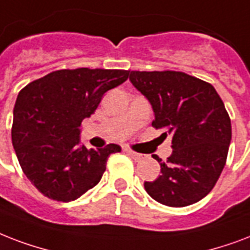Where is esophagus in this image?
Here are the masks:
<instances>
[{"instance_id":"esophagus-1","label":"esophagus","mask_w":250,"mask_h":250,"mask_svg":"<svg viewBox=\"0 0 250 250\" xmlns=\"http://www.w3.org/2000/svg\"><path fill=\"white\" fill-rule=\"evenodd\" d=\"M125 151H126L127 154H129V155H130L134 160H142L143 159L142 154H138V152L133 151V150H125Z\"/></svg>"}]
</instances>
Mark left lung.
Returning a JSON list of instances; mask_svg holds the SVG:
<instances>
[{
    "label": "left lung",
    "instance_id": "obj_1",
    "mask_svg": "<svg viewBox=\"0 0 250 250\" xmlns=\"http://www.w3.org/2000/svg\"><path fill=\"white\" fill-rule=\"evenodd\" d=\"M130 82L151 103L152 126L172 135V155L145 189L159 204L184 208L212 190L227 160L231 119L212 84L183 71H130Z\"/></svg>",
    "mask_w": 250,
    "mask_h": 250
}]
</instances>
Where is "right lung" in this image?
Returning a JSON list of instances; mask_svg holds the SVG:
<instances>
[{
  "mask_svg": "<svg viewBox=\"0 0 250 250\" xmlns=\"http://www.w3.org/2000/svg\"><path fill=\"white\" fill-rule=\"evenodd\" d=\"M129 70L62 69L32 81L19 91L11 141L22 171L48 198L70 202L100 181L111 154L121 147L79 146L83 119L103 95L124 83Z\"/></svg>",
  "mask_w": 250,
  "mask_h": 250,
  "instance_id": "add662e5",
  "label": "right lung"
}]
</instances>
